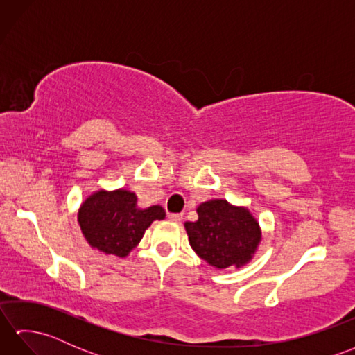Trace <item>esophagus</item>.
I'll use <instances>...</instances> for the list:
<instances>
[{
	"label": "esophagus",
	"mask_w": 355,
	"mask_h": 355,
	"mask_svg": "<svg viewBox=\"0 0 355 355\" xmlns=\"http://www.w3.org/2000/svg\"><path fill=\"white\" fill-rule=\"evenodd\" d=\"M168 218H169L171 221H173V223H180V221L183 220V215L182 214H169Z\"/></svg>",
	"instance_id": "1"
}]
</instances>
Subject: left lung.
Segmentation results:
<instances>
[{
  "label": "left lung",
  "mask_w": 355,
  "mask_h": 355,
  "mask_svg": "<svg viewBox=\"0 0 355 355\" xmlns=\"http://www.w3.org/2000/svg\"><path fill=\"white\" fill-rule=\"evenodd\" d=\"M198 220L186 223L191 247L201 259L216 268L241 267L252 259L261 241L259 223L244 207L225 200L198 206Z\"/></svg>",
  "instance_id": "1"
}]
</instances>
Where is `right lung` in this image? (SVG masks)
I'll use <instances>...</instances> for the list:
<instances>
[{"instance_id":"1","label":"right lung","mask_w":355,"mask_h":355,"mask_svg":"<svg viewBox=\"0 0 355 355\" xmlns=\"http://www.w3.org/2000/svg\"><path fill=\"white\" fill-rule=\"evenodd\" d=\"M166 216L162 206L137 207V197L130 191H99L79 209L78 220L88 244L107 254L123 258L140 243L153 221Z\"/></svg>"}]
</instances>
